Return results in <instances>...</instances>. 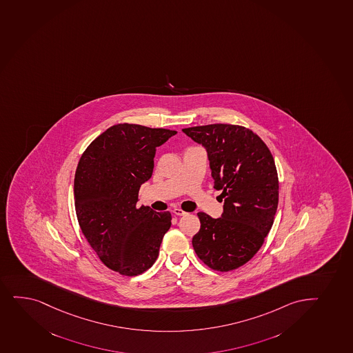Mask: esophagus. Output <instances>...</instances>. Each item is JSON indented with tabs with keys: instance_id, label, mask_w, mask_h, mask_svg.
Listing matches in <instances>:
<instances>
[{
	"instance_id": "esophagus-1",
	"label": "esophagus",
	"mask_w": 353,
	"mask_h": 353,
	"mask_svg": "<svg viewBox=\"0 0 353 353\" xmlns=\"http://www.w3.org/2000/svg\"><path fill=\"white\" fill-rule=\"evenodd\" d=\"M172 212H174L176 216H185V214H188V212L182 210V209H179V208H174V210H172Z\"/></svg>"
}]
</instances>
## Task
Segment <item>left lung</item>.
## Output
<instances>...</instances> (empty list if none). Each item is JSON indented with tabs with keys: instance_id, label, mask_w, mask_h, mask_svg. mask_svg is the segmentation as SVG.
<instances>
[{
	"instance_id": "1",
	"label": "left lung",
	"mask_w": 353,
	"mask_h": 353,
	"mask_svg": "<svg viewBox=\"0 0 353 353\" xmlns=\"http://www.w3.org/2000/svg\"><path fill=\"white\" fill-rule=\"evenodd\" d=\"M183 132L205 148L214 188L224 201L222 217L197 214L194 252L216 271L237 269L257 254L274 224L279 194L274 157L261 137L242 125L219 123Z\"/></svg>"
}]
</instances>
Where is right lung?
<instances>
[{
    "mask_svg": "<svg viewBox=\"0 0 353 353\" xmlns=\"http://www.w3.org/2000/svg\"><path fill=\"white\" fill-rule=\"evenodd\" d=\"M177 131L116 124L81 156L74 181L81 230L109 269L137 276L152 266L171 214L137 208L139 188L150 179L156 148Z\"/></svg>",
    "mask_w": 353,
    "mask_h": 353,
    "instance_id": "add662e5",
    "label": "right lung"
}]
</instances>
